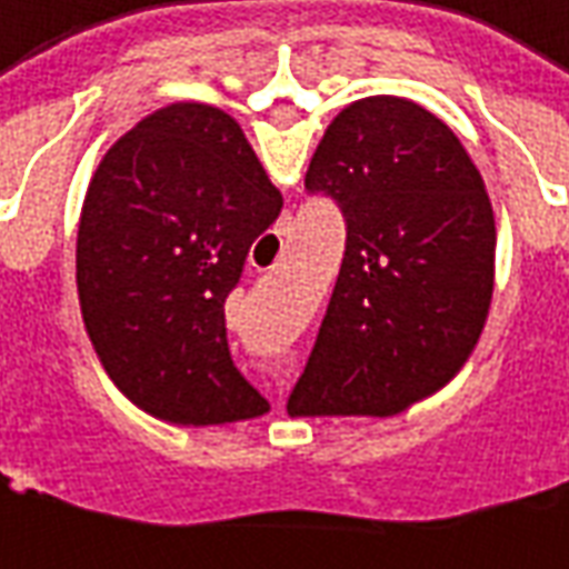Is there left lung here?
<instances>
[{"label":"left lung","mask_w":569,"mask_h":569,"mask_svg":"<svg viewBox=\"0 0 569 569\" xmlns=\"http://www.w3.org/2000/svg\"><path fill=\"white\" fill-rule=\"evenodd\" d=\"M306 192L340 208L346 251L288 410L401 413L466 365L485 328L497 251L485 180L441 119L380 94L330 122Z\"/></svg>","instance_id":"left-lung-1"}]
</instances>
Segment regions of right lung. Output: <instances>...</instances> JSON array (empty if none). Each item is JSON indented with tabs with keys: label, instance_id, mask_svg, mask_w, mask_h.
<instances>
[{
	"label": "right lung",
	"instance_id": "add662e5",
	"mask_svg": "<svg viewBox=\"0 0 569 569\" xmlns=\"http://www.w3.org/2000/svg\"><path fill=\"white\" fill-rule=\"evenodd\" d=\"M278 213L281 192L223 110L171 103L112 143L84 196L76 284L88 337L137 407L180 426L269 410L232 361L223 306Z\"/></svg>",
	"mask_w": 569,
	"mask_h": 569
}]
</instances>
